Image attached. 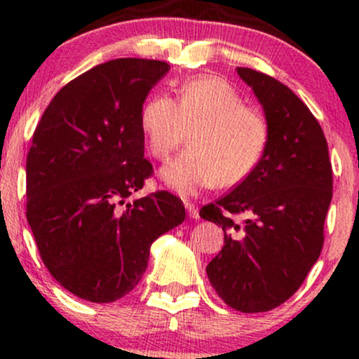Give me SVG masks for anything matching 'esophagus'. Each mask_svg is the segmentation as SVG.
Wrapping results in <instances>:
<instances>
[{
    "label": "esophagus",
    "mask_w": 359,
    "mask_h": 359,
    "mask_svg": "<svg viewBox=\"0 0 359 359\" xmlns=\"http://www.w3.org/2000/svg\"><path fill=\"white\" fill-rule=\"evenodd\" d=\"M185 209H187V214L189 217H192V219H197L199 217V209H197V205L191 203V201H185Z\"/></svg>",
    "instance_id": "obj_1"
}]
</instances>
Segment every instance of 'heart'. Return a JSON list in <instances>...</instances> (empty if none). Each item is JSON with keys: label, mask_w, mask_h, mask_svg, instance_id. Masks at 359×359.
I'll return each mask as SVG.
<instances>
[{"label": "heart", "mask_w": 359, "mask_h": 359, "mask_svg": "<svg viewBox=\"0 0 359 359\" xmlns=\"http://www.w3.org/2000/svg\"><path fill=\"white\" fill-rule=\"evenodd\" d=\"M140 126L156 160H167L189 130V148L162 170L168 187L184 194L243 182L269 143L265 116L219 76L184 81L177 101L163 93L150 96L140 111Z\"/></svg>", "instance_id": "1"}]
</instances>
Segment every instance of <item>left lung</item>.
<instances>
[{"label": "left lung", "mask_w": 359, "mask_h": 359, "mask_svg": "<svg viewBox=\"0 0 359 359\" xmlns=\"http://www.w3.org/2000/svg\"><path fill=\"white\" fill-rule=\"evenodd\" d=\"M236 71L263 106L269 143L253 172L199 214L224 231V246L205 266L209 282L229 307L253 314L290 299L319 258L332 167L311 109L271 76ZM234 213L247 219L234 223Z\"/></svg>", "instance_id": "8db88e82"}]
</instances>
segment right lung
<instances>
[{"mask_svg": "<svg viewBox=\"0 0 359 359\" xmlns=\"http://www.w3.org/2000/svg\"><path fill=\"white\" fill-rule=\"evenodd\" d=\"M167 62L116 59L53 96L27 155V219L43 265L65 290L108 304L130 294L156 238L185 219L167 191L128 201L154 167L140 111Z\"/></svg>", "mask_w": 359, "mask_h": 359, "instance_id": "right-lung-1", "label": "right lung"}]
</instances>
